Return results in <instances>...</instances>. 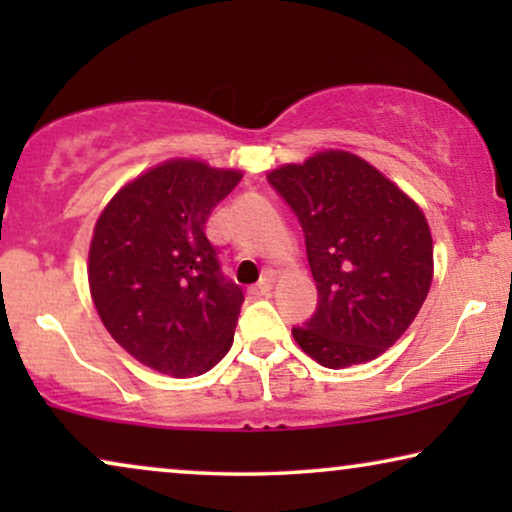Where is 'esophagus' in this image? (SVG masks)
Returning a JSON list of instances; mask_svg holds the SVG:
<instances>
[{"label":"esophagus","mask_w":512,"mask_h":512,"mask_svg":"<svg viewBox=\"0 0 512 512\" xmlns=\"http://www.w3.org/2000/svg\"><path fill=\"white\" fill-rule=\"evenodd\" d=\"M270 291H272V279L270 277H265V279H261V282L258 284H254L249 289V293L254 298H263V296H270Z\"/></svg>","instance_id":"1"}]
</instances>
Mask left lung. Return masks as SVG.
I'll return each mask as SVG.
<instances>
[{"label":"left lung","instance_id":"left-lung-1","mask_svg":"<svg viewBox=\"0 0 512 512\" xmlns=\"http://www.w3.org/2000/svg\"><path fill=\"white\" fill-rule=\"evenodd\" d=\"M305 233L319 307L293 340L324 368L387 352L422 310L433 237L415 200L349 151H317L268 174Z\"/></svg>","mask_w":512,"mask_h":512}]
</instances>
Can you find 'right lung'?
Returning a JSON list of instances; mask_svg holds the SVG:
<instances>
[{
	"instance_id": "add662e5",
	"label": "right lung",
	"mask_w": 512,
	"mask_h": 512,
	"mask_svg": "<svg viewBox=\"0 0 512 512\" xmlns=\"http://www.w3.org/2000/svg\"><path fill=\"white\" fill-rule=\"evenodd\" d=\"M240 170L172 158L130 179L102 209L88 251V284L104 328L139 363L195 377L233 345L244 303L205 235Z\"/></svg>"
}]
</instances>
